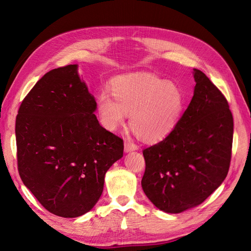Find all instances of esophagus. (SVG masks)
I'll return each instance as SVG.
<instances>
[{
  "label": "esophagus",
  "instance_id": "esophagus-1",
  "mask_svg": "<svg viewBox=\"0 0 251 251\" xmlns=\"http://www.w3.org/2000/svg\"><path fill=\"white\" fill-rule=\"evenodd\" d=\"M138 147L136 146L135 143L131 142V141H125V151L126 153H128V151H137Z\"/></svg>",
  "mask_w": 251,
  "mask_h": 251
}]
</instances>
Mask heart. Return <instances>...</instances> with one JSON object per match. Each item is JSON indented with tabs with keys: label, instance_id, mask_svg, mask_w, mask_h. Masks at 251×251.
<instances>
[{
	"label": "heart",
	"instance_id": "1",
	"mask_svg": "<svg viewBox=\"0 0 251 251\" xmlns=\"http://www.w3.org/2000/svg\"><path fill=\"white\" fill-rule=\"evenodd\" d=\"M111 95L97 96V113L104 128L117 131L130 115V126L140 139H164L179 123L184 96L176 83L149 73L125 75L111 85Z\"/></svg>",
	"mask_w": 251,
	"mask_h": 251
}]
</instances>
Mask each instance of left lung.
I'll return each instance as SVG.
<instances>
[{"label":"left lung","instance_id":"left-lung-1","mask_svg":"<svg viewBox=\"0 0 251 251\" xmlns=\"http://www.w3.org/2000/svg\"><path fill=\"white\" fill-rule=\"evenodd\" d=\"M194 96L174 131L142 151L144 194L157 208L180 214L198 206L229 170L233 118L224 95L194 69Z\"/></svg>","mask_w":251,"mask_h":251}]
</instances>
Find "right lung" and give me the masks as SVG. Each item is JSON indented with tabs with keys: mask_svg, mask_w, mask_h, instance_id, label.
Wrapping results in <instances>:
<instances>
[{
	"mask_svg": "<svg viewBox=\"0 0 251 251\" xmlns=\"http://www.w3.org/2000/svg\"><path fill=\"white\" fill-rule=\"evenodd\" d=\"M78 65L46 73L23 100L16 120L23 183L53 215L76 218L92 209L104 175L124 156V141L103 128Z\"/></svg>",
	"mask_w": 251,
	"mask_h": 251,
	"instance_id": "obj_1",
	"label": "right lung"
}]
</instances>
